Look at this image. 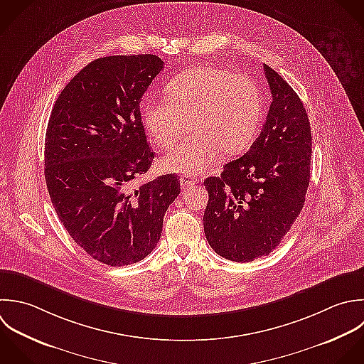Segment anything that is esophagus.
<instances>
[{"mask_svg": "<svg viewBox=\"0 0 364 364\" xmlns=\"http://www.w3.org/2000/svg\"><path fill=\"white\" fill-rule=\"evenodd\" d=\"M194 184H196V180H194V178H191V176L184 174V176H181V177H180V186H181L183 188L191 187V186H194Z\"/></svg>", "mask_w": 364, "mask_h": 364, "instance_id": "esophagus-1", "label": "esophagus"}]
</instances>
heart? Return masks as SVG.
I'll return each instance as SVG.
<instances>
[{"label": "heart", "instance_id": "b5f03b06", "mask_svg": "<svg viewBox=\"0 0 364 364\" xmlns=\"http://www.w3.org/2000/svg\"><path fill=\"white\" fill-rule=\"evenodd\" d=\"M167 96L143 103L144 124L161 149H173L186 132L190 136L166 156L167 171L200 174L213 166L221 150L234 154L255 137L262 119V96L247 75L215 66H197L178 73L167 85Z\"/></svg>", "mask_w": 364, "mask_h": 364}]
</instances>
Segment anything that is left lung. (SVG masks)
<instances>
[{"instance_id": "8db88e82", "label": "left lung", "mask_w": 364, "mask_h": 364, "mask_svg": "<svg viewBox=\"0 0 364 364\" xmlns=\"http://www.w3.org/2000/svg\"><path fill=\"white\" fill-rule=\"evenodd\" d=\"M264 72L272 103L259 136L220 177L204 181L207 241L235 262L269 255L279 245L302 211L311 178L312 134L302 100L267 63Z\"/></svg>"}]
</instances>
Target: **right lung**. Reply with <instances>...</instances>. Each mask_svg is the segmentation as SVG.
<instances>
[{
    "label": "right lung",
    "instance_id": "1",
    "mask_svg": "<svg viewBox=\"0 0 364 364\" xmlns=\"http://www.w3.org/2000/svg\"><path fill=\"white\" fill-rule=\"evenodd\" d=\"M163 60L151 53L99 58L58 96L45 136V181L52 205L93 259L123 267L157 245L168 205L180 194L176 174L137 188L154 159L140 102Z\"/></svg>",
    "mask_w": 364,
    "mask_h": 364
}]
</instances>
